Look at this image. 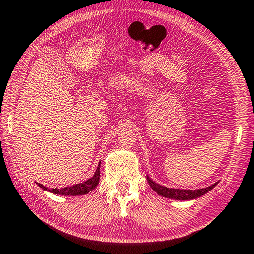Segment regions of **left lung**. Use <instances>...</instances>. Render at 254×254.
I'll return each mask as SVG.
<instances>
[{"label":"left lung","mask_w":254,"mask_h":254,"mask_svg":"<svg viewBox=\"0 0 254 254\" xmlns=\"http://www.w3.org/2000/svg\"><path fill=\"white\" fill-rule=\"evenodd\" d=\"M147 181L150 187L152 188V190L156 191L159 195L165 196V198L168 199H174V200H192V199H196L199 196L206 194L207 192L214 189L217 183H214L210 187L203 188V189H198V190H180V189H170L166 187H163V185L157 184L154 182L149 176H147Z\"/></svg>","instance_id":"8db88e82"}]
</instances>
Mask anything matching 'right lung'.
Here are the masks:
<instances>
[{
	"label": "right lung",
	"mask_w": 254,
	"mask_h": 254,
	"mask_svg": "<svg viewBox=\"0 0 254 254\" xmlns=\"http://www.w3.org/2000/svg\"><path fill=\"white\" fill-rule=\"evenodd\" d=\"M99 168H100V163L98 164L97 170H96L95 174L92 178H90L89 180L84 181L82 183L72 185V187H66V188H62V189H48L46 187H44L43 184L37 183L43 190H46L51 193H54V194H60V195H83L89 193L91 190H94L97 187L99 183Z\"/></svg>",
	"instance_id": "add662e5"
}]
</instances>
